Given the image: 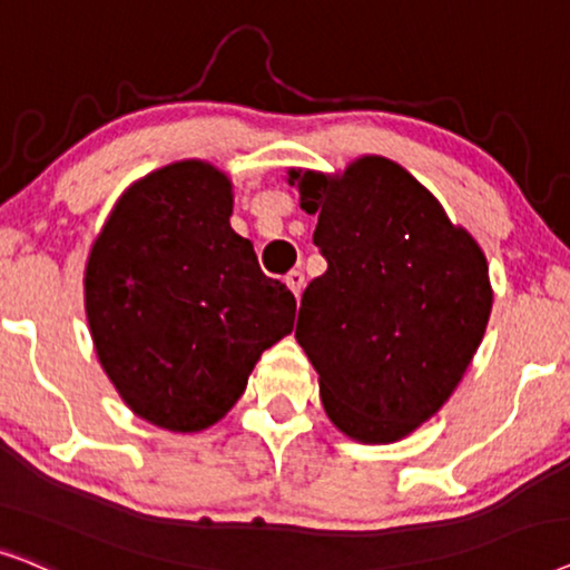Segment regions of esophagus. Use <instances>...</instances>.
<instances>
[{
  "mask_svg": "<svg viewBox=\"0 0 570 570\" xmlns=\"http://www.w3.org/2000/svg\"><path fill=\"white\" fill-rule=\"evenodd\" d=\"M286 286H289L294 297H299L302 289H305V273H302L299 268H294L286 273Z\"/></svg>",
  "mask_w": 570,
  "mask_h": 570,
  "instance_id": "esophagus-1",
  "label": "esophagus"
}]
</instances>
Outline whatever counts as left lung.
Instances as JSON below:
<instances>
[{"label": "left lung", "mask_w": 570, "mask_h": 570, "mask_svg": "<svg viewBox=\"0 0 570 570\" xmlns=\"http://www.w3.org/2000/svg\"><path fill=\"white\" fill-rule=\"evenodd\" d=\"M328 271L302 294L297 333L325 414L360 443H393L464 377L492 309L488 261L404 166L289 169Z\"/></svg>", "instance_id": "8db88e82"}]
</instances>
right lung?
I'll return each mask as SVG.
<instances>
[{
    "label": "right lung",
    "mask_w": 570,
    "mask_h": 570,
    "mask_svg": "<svg viewBox=\"0 0 570 570\" xmlns=\"http://www.w3.org/2000/svg\"><path fill=\"white\" fill-rule=\"evenodd\" d=\"M232 181L177 161L127 189L86 265L90 336L114 389L171 432L216 424L265 348L294 328L297 299L232 229Z\"/></svg>",
    "instance_id": "1"
}]
</instances>
